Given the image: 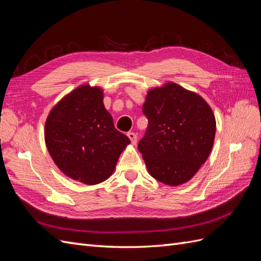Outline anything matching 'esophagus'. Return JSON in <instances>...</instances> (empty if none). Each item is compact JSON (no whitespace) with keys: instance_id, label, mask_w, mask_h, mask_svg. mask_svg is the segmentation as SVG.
Wrapping results in <instances>:
<instances>
[{"instance_id":"1","label":"esophagus","mask_w":261,"mask_h":261,"mask_svg":"<svg viewBox=\"0 0 261 261\" xmlns=\"http://www.w3.org/2000/svg\"><path fill=\"white\" fill-rule=\"evenodd\" d=\"M127 136H128V138L130 139V141H132V144H133V145H135V144L137 143V135H136L135 133L129 132V133H127Z\"/></svg>"}]
</instances>
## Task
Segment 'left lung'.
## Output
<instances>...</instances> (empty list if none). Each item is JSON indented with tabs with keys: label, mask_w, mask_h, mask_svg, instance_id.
<instances>
[{
	"label": "left lung",
	"mask_w": 261,
	"mask_h": 261,
	"mask_svg": "<svg viewBox=\"0 0 261 261\" xmlns=\"http://www.w3.org/2000/svg\"><path fill=\"white\" fill-rule=\"evenodd\" d=\"M148 128L139 141L149 174L170 186L191 179L206 162L216 118L199 94L174 83L148 91L143 106Z\"/></svg>",
	"instance_id": "obj_1"
}]
</instances>
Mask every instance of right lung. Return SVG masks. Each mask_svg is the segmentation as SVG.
<instances>
[{"label":"right lung","mask_w":261,"mask_h":261,"mask_svg":"<svg viewBox=\"0 0 261 261\" xmlns=\"http://www.w3.org/2000/svg\"><path fill=\"white\" fill-rule=\"evenodd\" d=\"M48 151L64 174L87 185L112 175L130 140L118 132L103 105L99 87L83 85L51 110L45 122Z\"/></svg>","instance_id":"1"}]
</instances>
